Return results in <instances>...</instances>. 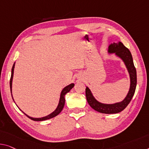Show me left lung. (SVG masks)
Masks as SVG:
<instances>
[{
    "mask_svg": "<svg viewBox=\"0 0 149 149\" xmlns=\"http://www.w3.org/2000/svg\"><path fill=\"white\" fill-rule=\"evenodd\" d=\"M108 52L115 53L118 57L123 59L128 71L130 78V86L127 96L120 102L112 104H102L94 98L88 87L86 89V96L88 104L94 110L103 114H116L125 109L134 96L136 87V71L133 63L131 53L121 42L110 44L108 47Z\"/></svg>",
    "mask_w": 149,
    "mask_h": 149,
    "instance_id": "8db88e82",
    "label": "left lung"
}]
</instances>
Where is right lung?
Segmentation results:
<instances>
[{"label":"right lung","mask_w":149,"mask_h":149,"mask_svg":"<svg viewBox=\"0 0 149 149\" xmlns=\"http://www.w3.org/2000/svg\"><path fill=\"white\" fill-rule=\"evenodd\" d=\"M14 68H15V63L13 64V68H12V70H11V76H10V92L11 93H12V81H13V73H14ZM74 86V84H70V85L67 86L66 87H65L63 89V90L61 91V95H60V99H59L58 106H57V108L55 109L54 112H53L52 114H49L48 116H46L45 117H42V118H32V117L29 116L28 115H26L24 112L23 113L28 118H29L30 119H31L34 121L45 120L52 118L57 116V115H58L59 113L61 112V110H63V106H64V105H65V95L67 94L68 92H70V91L72 90Z\"/></svg>","instance_id":"add662e5"}]
</instances>
